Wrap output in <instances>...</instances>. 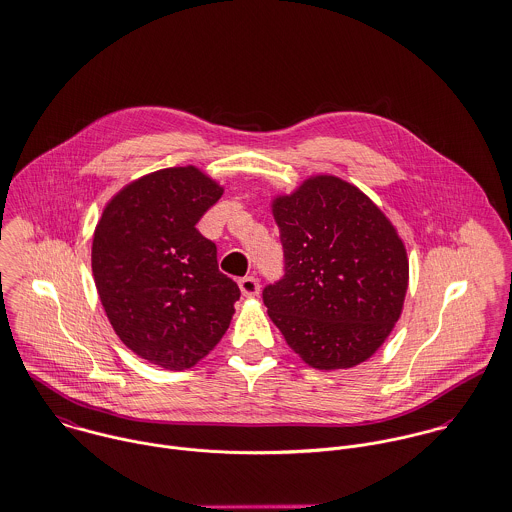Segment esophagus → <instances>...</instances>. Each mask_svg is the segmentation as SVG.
Instances as JSON below:
<instances>
[{"instance_id":"1","label":"esophagus","mask_w":512,"mask_h":512,"mask_svg":"<svg viewBox=\"0 0 512 512\" xmlns=\"http://www.w3.org/2000/svg\"><path fill=\"white\" fill-rule=\"evenodd\" d=\"M238 286H240V292H242L246 298H254V296L260 294V282H258L256 276H244V278L238 282Z\"/></svg>"}]
</instances>
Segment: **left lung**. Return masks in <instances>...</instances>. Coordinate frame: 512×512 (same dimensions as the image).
<instances>
[{"label":"left lung","mask_w":512,"mask_h":512,"mask_svg":"<svg viewBox=\"0 0 512 512\" xmlns=\"http://www.w3.org/2000/svg\"><path fill=\"white\" fill-rule=\"evenodd\" d=\"M286 276L264 290L270 320L314 369L367 361L397 324L409 258L397 228L355 184L314 174L272 198Z\"/></svg>","instance_id":"left-lung-1"}]
</instances>
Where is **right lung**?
I'll list each match as a JSON object with an SVG mask.
<instances>
[{"label": "right lung", "instance_id": "right-lung-1", "mask_svg": "<svg viewBox=\"0 0 512 512\" xmlns=\"http://www.w3.org/2000/svg\"><path fill=\"white\" fill-rule=\"evenodd\" d=\"M224 186L192 165L149 172L103 208L91 268L103 310L139 357L182 371L226 334L240 290L196 222Z\"/></svg>", "mask_w": 512, "mask_h": 512}]
</instances>
